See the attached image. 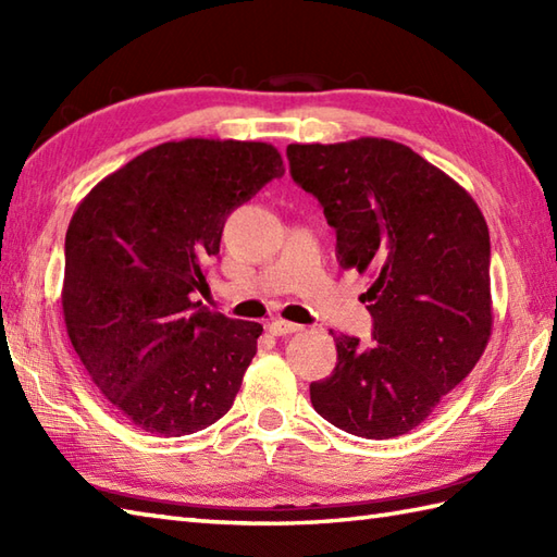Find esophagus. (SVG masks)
<instances>
[{
  "label": "esophagus",
  "instance_id": "obj_1",
  "mask_svg": "<svg viewBox=\"0 0 557 557\" xmlns=\"http://www.w3.org/2000/svg\"><path fill=\"white\" fill-rule=\"evenodd\" d=\"M301 325L297 323H289V321H282V318H277V321H270L268 323V333L270 335H292V333H299Z\"/></svg>",
  "mask_w": 557,
  "mask_h": 557
}]
</instances>
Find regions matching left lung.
<instances>
[{
  "mask_svg": "<svg viewBox=\"0 0 557 557\" xmlns=\"http://www.w3.org/2000/svg\"><path fill=\"white\" fill-rule=\"evenodd\" d=\"M289 172L337 232L339 265L371 275L373 345L333 335L337 363L311 405L385 441L417 429L474 369L493 330L491 236L476 200L387 138L292 144Z\"/></svg>",
  "mask_w": 557,
  "mask_h": 557,
  "instance_id": "obj_1",
  "label": "left lung"
}]
</instances>
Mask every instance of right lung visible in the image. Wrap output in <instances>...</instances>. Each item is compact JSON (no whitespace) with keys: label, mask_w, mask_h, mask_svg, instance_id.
I'll return each instance as SVG.
<instances>
[{"label":"right lung","mask_w":557,"mask_h":557,"mask_svg":"<svg viewBox=\"0 0 557 557\" xmlns=\"http://www.w3.org/2000/svg\"><path fill=\"white\" fill-rule=\"evenodd\" d=\"M285 174L275 146L160 144L90 188L66 230L71 345L140 431L180 437L222 419L256 357L260 323L206 309V268L227 215Z\"/></svg>","instance_id":"add662e5"}]
</instances>
